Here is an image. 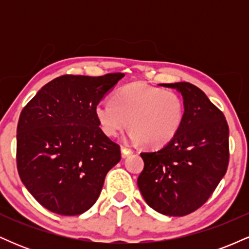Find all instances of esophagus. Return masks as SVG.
<instances>
[{
    "mask_svg": "<svg viewBox=\"0 0 249 249\" xmlns=\"http://www.w3.org/2000/svg\"><path fill=\"white\" fill-rule=\"evenodd\" d=\"M132 153H133V151L131 150V148L122 146V157H123V158H126L127 156H130V154H132Z\"/></svg>",
    "mask_w": 249,
    "mask_h": 249,
    "instance_id": "obj_1",
    "label": "esophagus"
}]
</instances>
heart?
Returning a JSON list of instances; mask_svg holds the SVG:
<instances>
[{
  "instance_id": "b5f03b06",
  "label": "heart",
  "mask_w": 249,
  "mask_h": 249,
  "mask_svg": "<svg viewBox=\"0 0 249 249\" xmlns=\"http://www.w3.org/2000/svg\"><path fill=\"white\" fill-rule=\"evenodd\" d=\"M95 115L107 137L118 136L128 125V139L160 147L174 138L184 119V101L177 91L142 83H130L116 91L112 102L96 105Z\"/></svg>"
}]
</instances>
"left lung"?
<instances>
[{
  "label": "left lung",
  "instance_id": "obj_1",
  "mask_svg": "<svg viewBox=\"0 0 249 249\" xmlns=\"http://www.w3.org/2000/svg\"><path fill=\"white\" fill-rule=\"evenodd\" d=\"M161 85L181 93L184 119L164 147L141 153L144 170L137 184L154 211L184 216L201 207L224 178L230 161V128L224 113L196 85Z\"/></svg>",
  "mask_w": 249,
  "mask_h": 249
}]
</instances>
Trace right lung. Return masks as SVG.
<instances>
[{
	"instance_id": "obj_1",
	"label": "right lung",
	"mask_w": 249,
	"mask_h": 249,
	"mask_svg": "<svg viewBox=\"0 0 249 249\" xmlns=\"http://www.w3.org/2000/svg\"><path fill=\"white\" fill-rule=\"evenodd\" d=\"M123 77H57L22 110L17 171L31 196L51 212H87L98 199L107 173L121 160V146L99 127L95 108Z\"/></svg>"
}]
</instances>
